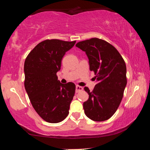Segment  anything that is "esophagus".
<instances>
[{
	"label": "esophagus",
	"mask_w": 150,
	"mask_h": 150,
	"mask_svg": "<svg viewBox=\"0 0 150 150\" xmlns=\"http://www.w3.org/2000/svg\"><path fill=\"white\" fill-rule=\"evenodd\" d=\"M83 88L82 87H80V86L77 85V86H76L75 92H76V93H79V92H80V91H83Z\"/></svg>",
	"instance_id": "1"
}]
</instances>
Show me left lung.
<instances>
[{"mask_svg": "<svg viewBox=\"0 0 150 150\" xmlns=\"http://www.w3.org/2000/svg\"><path fill=\"white\" fill-rule=\"evenodd\" d=\"M76 47L87 55L90 70L98 82L91 92L84 88L89 95L83 103L85 114L94 121L108 120L122 99L127 83L126 63L118 50L103 40L94 38L78 42Z\"/></svg>", "mask_w": 150, "mask_h": 150, "instance_id": "1", "label": "left lung"}]
</instances>
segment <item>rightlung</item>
Returning <instances> with one entry per match:
<instances>
[{
  "mask_svg": "<svg viewBox=\"0 0 150 150\" xmlns=\"http://www.w3.org/2000/svg\"><path fill=\"white\" fill-rule=\"evenodd\" d=\"M76 41L46 40L39 43L24 62V87L32 105L43 120L58 123L69 115L75 85L62 84L56 73L65 53Z\"/></svg>",
  "mask_w": 150,
  "mask_h": 150,
  "instance_id": "right-lung-1",
  "label": "right lung"
}]
</instances>
